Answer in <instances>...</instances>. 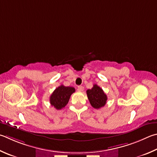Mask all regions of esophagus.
Here are the masks:
<instances>
[{"instance_id": "esophagus-1", "label": "esophagus", "mask_w": 157, "mask_h": 157, "mask_svg": "<svg viewBox=\"0 0 157 157\" xmlns=\"http://www.w3.org/2000/svg\"><path fill=\"white\" fill-rule=\"evenodd\" d=\"M84 89V88L82 86H79L78 87V91H83Z\"/></svg>"}]
</instances>
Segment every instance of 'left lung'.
Returning a JSON list of instances; mask_svg holds the SVG:
<instances>
[{
	"instance_id": "left-lung-1",
	"label": "left lung",
	"mask_w": 157,
	"mask_h": 157,
	"mask_svg": "<svg viewBox=\"0 0 157 157\" xmlns=\"http://www.w3.org/2000/svg\"><path fill=\"white\" fill-rule=\"evenodd\" d=\"M86 94L90 104L94 108L99 109L105 106L107 101V95L97 84H94L91 89L86 90Z\"/></svg>"
}]
</instances>
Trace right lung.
<instances>
[{
    "instance_id": "obj_1",
    "label": "right lung",
    "mask_w": 157,
    "mask_h": 157,
    "mask_svg": "<svg viewBox=\"0 0 157 157\" xmlns=\"http://www.w3.org/2000/svg\"><path fill=\"white\" fill-rule=\"evenodd\" d=\"M75 89L71 86L64 85L58 86L50 96V104L57 110H60L67 106L71 95L75 92Z\"/></svg>"
}]
</instances>
